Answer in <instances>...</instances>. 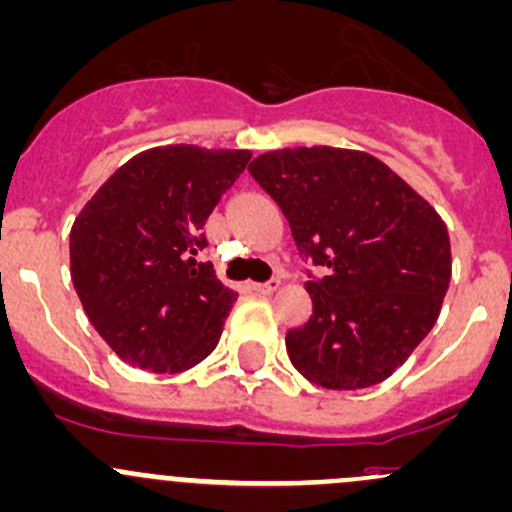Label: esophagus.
Masks as SVG:
<instances>
[{"label":"esophagus","mask_w":512,"mask_h":512,"mask_svg":"<svg viewBox=\"0 0 512 512\" xmlns=\"http://www.w3.org/2000/svg\"><path fill=\"white\" fill-rule=\"evenodd\" d=\"M250 289H252V292H255V294H272V292H277V289H279V279L272 277L270 282L250 284Z\"/></svg>","instance_id":"obj_1"}]
</instances>
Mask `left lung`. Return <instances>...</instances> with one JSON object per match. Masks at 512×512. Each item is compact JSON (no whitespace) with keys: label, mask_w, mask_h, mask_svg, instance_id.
I'll list each match as a JSON object with an SVG mask.
<instances>
[{"label":"left lung","mask_w":512,"mask_h":512,"mask_svg":"<svg viewBox=\"0 0 512 512\" xmlns=\"http://www.w3.org/2000/svg\"><path fill=\"white\" fill-rule=\"evenodd\" d=\"M282 208L304 260L311 319L287 353L309 383L358 390L390 378L432 331L451 279L439 213L390 166L355 149H277L247 166Z\"/></svg>","instance_id":"left-lung-1"}]
</instances>
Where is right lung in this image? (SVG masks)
Masks as SVG:
<instances>
[{
  "instance_id": "obj_1",
  "label": "right lung",
  "mask_w": 512,
  "mask_h": 512,
  "mask_svg": "<svg viewBox=\"0 0 512 512\" xmlns=\"http://www.w3.org/2000/svg\"><path fill=\"white\" fill-rule=\"evenodd\" d=\"M250 152L157 147L122 164L71 228V279L90 324L122 360L181 373L218 346L238 299L201 233Z\"/></svg>"
}]
</instances>
